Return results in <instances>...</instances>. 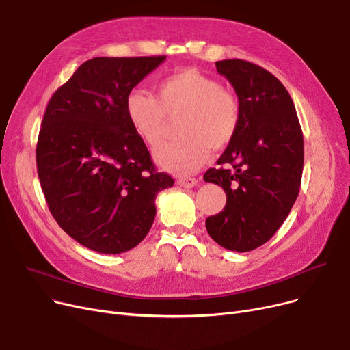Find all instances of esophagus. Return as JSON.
Here are the masks:
<instances>
[{
    "mask_svg": "<svg viewBox=\"0 0 350 350\" xmlns=\"http://www.w3.org/2000/svg\"><path fill=\"white\" fill-rule=\"evenodd\" d=\"M177 183H178V185H180L181 187L191 189V187H194V186L197 185V180H196L194 177H180V178L177 180Z\"/></svg>",
    "mask_w": 350,
    "mask_h": 350,
    "instance_id": "obj_1",
    "label": "esophagus"
}]
</instances>
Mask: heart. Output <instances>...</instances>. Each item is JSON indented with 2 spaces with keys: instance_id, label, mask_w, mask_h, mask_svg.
I'll list each match as a JSON object with an SVG mask.
<instances>
[{
  "instance_id": "b5f03b06",
  "label": "heart",
  "mask_w": 350,
  "mask_h": 350,
  "mask_svg": "<svg viewBox=\"0 0 350 350\" xmlns=\"http://www.w3.org/2000/svg\"><path fill=\"white\" fill-rule=\"evenodd\" d=\"M124 110L137 136L157 146L165 133L167 118L180 113V137L163 144L154 160L165 172L191 174L208 159L210 150L226 147L240 126V102L232 92L197 69H181L154 86V96L133 89Z\"/></svg>"
}]
</instances>
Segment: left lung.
<instances>
[{"label": "left lung", "instance_id": "1", "mask_svg": "<svg viewBox=\"0 0 350 350\" xmlns=\"http://www.w3.org/2000/svg\"><path fill=\"white\" fill-rule=\"evenodd\" d=\"M240 102V126L204 181L221 186L227 203L206 219L213 240L247 252L265 244L285 221L298 197L304 136L285 86L264 68L243 61L215 62Z\"/></svg>", "mask_w": 350, "mask_h": 350}]
</instances>
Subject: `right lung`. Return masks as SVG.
<instances>
[{
  "instance_id": "obj_1",
  "label": "right lung",
  "mask_w": 350,
  "mask_h": 350,
  "mask_svg": "<svg viewBox=\"0 0 350 350\" xmlns=\"http://www.w3.org/2000/svg\"><path fill=\"white\" fill-rule=\"evenodd\" d=\"M165 57L94 58L52 95L36 144L51 214L83 247L135 248L150 231L156 196L174 180L157 173L124 100Z\"/></svg>"
}]
</instances>
